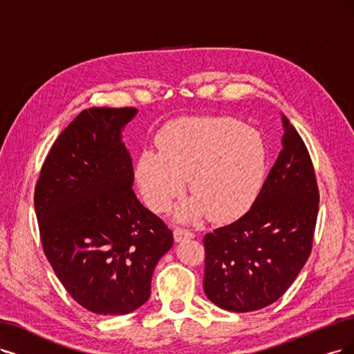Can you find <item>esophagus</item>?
Wrapping results in <instances>:
<instances>
[{
  "mask_svg": "<svg viewBox=\"0 0 354 354\" xmlns=\"http://www.w3.org/2000/svg\"><path fill=\"white\" fill-rule=\"evenodd\" d=\"M195 236L194 232L185 229V227H175L174 230V238H175V242H180L184 239H192Z\"/></svg>",
  "mask_w": 354,
  "mask_h": 354,
  "instance_id": "obj_1",
  "label": "esophagus"
}]
</instances>
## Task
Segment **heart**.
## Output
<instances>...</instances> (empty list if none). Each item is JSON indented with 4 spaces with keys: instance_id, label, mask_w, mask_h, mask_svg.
I'll return each instance as SVG.
<instances>
[{
    "instance_id": "1",
    "label": "heart",
    "mask_w": 354,
    "mask_h": 354,
    "mask_svg": "<svg viewBox=\"0 0 354 354\" xmlns=\"http://www.w3.org/2000/svg\"><path fill=\"white\" fill-rule=\"evenodd\" d=\"M159 151L144 150L136 165L142 198L153 212H165L184 192L188 178L194 197L179 204V220H230L252 205L266 175L261 137L242 122L223 116L180 118L157 136Z\"/></svg>"
}]
</instances>
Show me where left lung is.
Segmentation results:
<instances>
[{
	"label": "left lung",
	"instance_id": "obj_1",
	"mask_svg": "<svg viewBox=\"0 0 354 354\" xmlns=\"http://www.w3.org/2000/svg\"><path fill=\"white\" fill-rule=\"evenodd\" d=\"M283 149L252 207L204 236V292L232 312L280 299L312 251L319 191L302 137L283 115Z\"/></svg>",
	"mask_w": 354,
	"mask_h": 354
}]
</instances>
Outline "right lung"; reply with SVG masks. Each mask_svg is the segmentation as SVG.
<instances>
[{
  "mask_svg": "<svg viewBox=\"0 0 354 354\" xmlns=\"http://www.w3.org/2000/svg\"><path fill=\"white\" fill-rule=\"evenodd\" d=\"M136 108H90L48 153L35 188L44 252L71 297L99 315L147 302L156 264L174 234L133 191L134 169L121 140Z\"/></svg>",
  "mask_w": 354,
  "mask_h": 354,
  "instance_id": "1",
  "label": "right lung"
}]
</instances>
